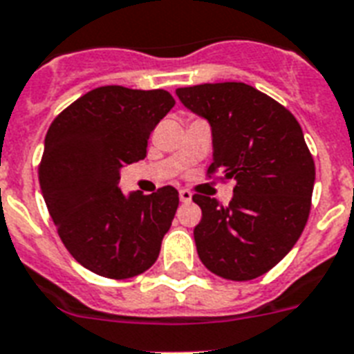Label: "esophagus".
Instances as JSON below:
<instances>
[{"instance_id":"obj_1","label":"esophagus","mask_w":354,"mask_h":354,"mask_svg":"<svg viewBox=\"0 0 354 354\" xmlns=\"http://www.w3.org/2000/svg\"><path fill=\"white\" fill-rule=\"evenodd\" d=\"M179 199H180V203H190L192 194L188 190H180L179 192Z\"/></svg>"}]
</instances>
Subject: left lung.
<instances>
[{"mask_svg":"<svg viewBox=\"0 0 354 354\" xmlns=\"http://www.w3.org/2000/svg\"><path fill=\"white\" fill-rule=\"evenodd\" d=\"M177 97L212 128L208 174L234 179L230 205L194 195L203 217L194 228L210 272L248 281L276 267L301 236L315 188V160L289 109L243 82L180 87Z\"/></svg>","mask_w":354,"mask_h":354,"instance_id":"1","label":"left lung"}]
</instances>
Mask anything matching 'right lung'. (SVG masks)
Returning a JSON list of instances; mask_svg holds the SVG:
<instances>
[{
    "mask_svg": "<svg viewBox=\"0 0 354 354\" xmlns=\"http://www.w3.org/2000/svg\"><path fill=\"white\" fill-rule=\"evenodd\" d=\"M175 106L164 89L104 86L53 120L39 162V188L58 236L82 267L111 279L148 270L179 206V192L118 188L120 168L146 157L155 126Z\"/></svg>",
    "mask_w": 354,
    "mask_h": 354,
    "instance_id": "obj_1",
    "label": "right lung"
}]
</instances>
